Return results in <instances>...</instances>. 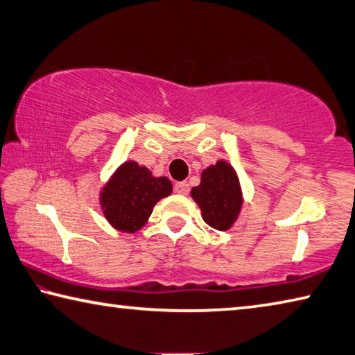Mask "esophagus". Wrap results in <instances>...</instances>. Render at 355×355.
Returning a JSON list of instances; mask_svg holds the SVG:
<instances>
[{
  "label": "esophagus",
  "instance_id": "obj_1",
  "mask_svg": "<svg viewBox=\"0 0 355 355\" xmlns=\"http://www.w3.org/2000/svg\"><path fill=\"white\" fill-rule=\"evenodd\" d=\"M173 189H175V192H178V194H188L189 184L186 182H177L175 186H173Z\"/></svg>",
  "mask_w": 355,
  "mask_h": 355
}]
</instances>
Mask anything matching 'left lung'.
<instances>
[{
    "label": "left lung",
    "mask_w": 355,
    "mask_h": 355,
    "mask_svg": "<svg viewBox=\"0 0 355 355\" xmlns=\"http://www.w3.org/2000/svg\"><path fill=\"white\" fill-rule=\"evenodd\" d=\"M191 197L202 209L203 220L220 232L235 224L243 207L238 175L224 159L202 172L200 184L191 189Z\"/></svg>",
    "instance_id": "1"
}]
</instances>
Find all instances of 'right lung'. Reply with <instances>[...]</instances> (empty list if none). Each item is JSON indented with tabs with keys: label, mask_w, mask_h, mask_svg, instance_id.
<instances>
[{
	"label": "right lung",
	"mask_w": 355,
	"mask_h": 355,
	"mask_svg": "<svg viewBox=\"0 0 355 355\" xmlns=\"http://www.w3.org/2000/svg\"><path fill=\"white\" fill-rule=\"evenodd\" d=\"M171 192L169 178L153 177L147 167L127 161L103 186L100 205L116 230L135 233L147 224L156 202L171 196Z\"/></svg>",
	"instance_id": "add662e5"
}]
</instances>
